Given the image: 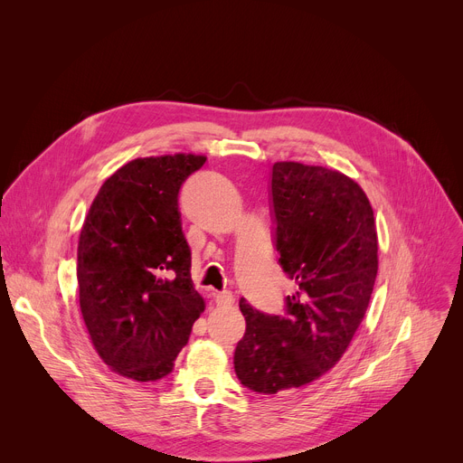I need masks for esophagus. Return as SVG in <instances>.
<instances>
[{
	"mask_svg": "<svg viewBox=\"0 0 463 463\" xmlns=\"http://www.w3.org/2000/svg\"><path fill=\"white\" fill-rule=\"evenodd\" d=\"M234 303V296L231 291H222V293H216V305L218 307H231Z\"/></svg>",
	"mask_w": 463,
	"mask_h": 463,
	"instance_id": "1",
	"label": "esophagus"
}]
</instances>
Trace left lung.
Masks as SVG:
<instances>
[{
	"label": "left lung",
	"instance_id": "8db88e82",
	"mask_svg": "<svg viewBox=\"0 0 463 463\" xmlns=\"http://www.w3.org/2000/svg\"><path fill=\"white\" fill-rule=\"evenodd\" d=\"M273 243L298 291L284 314L243 298L245 334L234 351L238 381L273 395L307 386L340 362L367 310L378 260L373 208L347 175L323 165L271 167Z\"/></svg>",
	"mask_w": 463,
	"mask_h": 463
}]
</instances>
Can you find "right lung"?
Returning <instances> with one entry per match:
<instances>
[{"instance_id":"add662e5","label":"right lung","mask_w":463,"mask_h":463,"mask_svg":"<svg viewBox=\"0 0 463 463\" xmlns=\"http://www.w3.org/2000/svg\"><path fill=\"white\" fill-rule=\"evenodd\" d=\"M204 156L165 155L121 165L80 229V314L101 360L153 383L174 371L204 303L195 291L179 192Z\"/></svg>"}]
</instances>
